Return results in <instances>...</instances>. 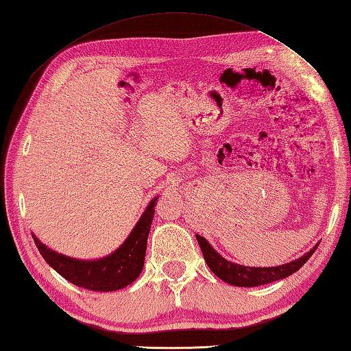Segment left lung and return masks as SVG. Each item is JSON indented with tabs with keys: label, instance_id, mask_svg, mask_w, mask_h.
I'll return each mask as SVG.
<instances>
[{
	"label": "left lung",
	"instance_id": "left-lung-1",
	"mask_svg": "<svg viewBox=\"0 0 351 351\" xmlns=\"http://www.w3.org/2000/svg\"><path fill=\"white\" fill-rule=\"evenodd\" d=\"M196 240L199 243L201 252L204 254V259L207 262L208 268L213 271V274L217 276L225 283H229L237 287H256L268 283H274V281L283 280L289 276H292L302 265L308 261L313 253L317 249L319 244H315L310 252H306L299 259L292 262H287L278 267H244V265H238L235 262H230L225 259L223 256L219 254L215 247H213L204 237L196 234Z\"/></svg>",
	"mask_w": 351,
	"mask_h": 351
}]
</instances>
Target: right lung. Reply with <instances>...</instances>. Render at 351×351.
Instances as JSON below:
<instances>
[{
    "label": "right lung",
    "mask_w": 351,
    "mask_h": 351,
    "mask_svg": "<svg viewBox=\"0 0 351 351\" xmlns=\"http://www.w3.org/2000/svg\"><path fill=\"white\" fill-rule=\"evenodd\" d=\"M159 196L153 198L122 245L99 259H75L58 253L32 234L45 261L70 283L95 292L121 290L138 278L146 258L147 237Z\"/></svg>",
    "instance_id": "add662e5"
}]
</instances>
